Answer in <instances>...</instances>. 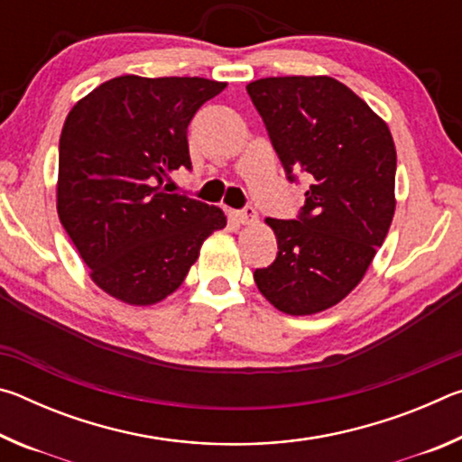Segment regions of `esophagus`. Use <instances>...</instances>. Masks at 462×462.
<instances>
[{
    "label": "esophagus",
    "mask_w": 462,
    "mask_h": 462,
    "mask_svg": "<svg viewBox=\"0 0 462 462\" xmlns=\"http://www.w3.org/2000/svg\"><path fill=\"white\" fill-rule=\"evenodd\" d=\"M234 217H236L242 226H253V224H256V220H259L254 208H245V209H240V212H234Z\"/></svg>",
    "instance_id": "34e87169"
}]
</instances>
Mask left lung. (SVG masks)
Returning <instances> with one entry per match:
<instances>
[{
	"mask_svg": "<svg viewBox=\"0 0 462 462\" xmlns=\"http://www.w3.org/2000/svg\"><path fill=\"white\" fill-rule=\"evenodd\" d=\"M289 181L306 173L297 220L267 222L277 259L254 271L279 311L311 316L361 283L395 214L397 154L387 124L328 75L267 77L246 85Z\"/></svg>",
	"mask_w": 462,
	"mask_h": 462,
	"instance_id": "1",
	"label": "left lung"
}]
</instances>
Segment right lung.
<instances>
[{"label":"right lung","mask_w":462,"mask_h":462,"mask_svg":"<svg viewBox=\"0 0 462 462\" xmlns=\"http://www.w3.org/2000/svg\"><path fill=\"white\" fill-rule=\"evenodd\" d=\"M203 77H114L77 101L59 143L57 212L89 277L130 306H152L179 289L226 216L162 189L191 169L187 126L224 91Z\"/></svg>","instance_id":"add662e5"}]
</instances>
